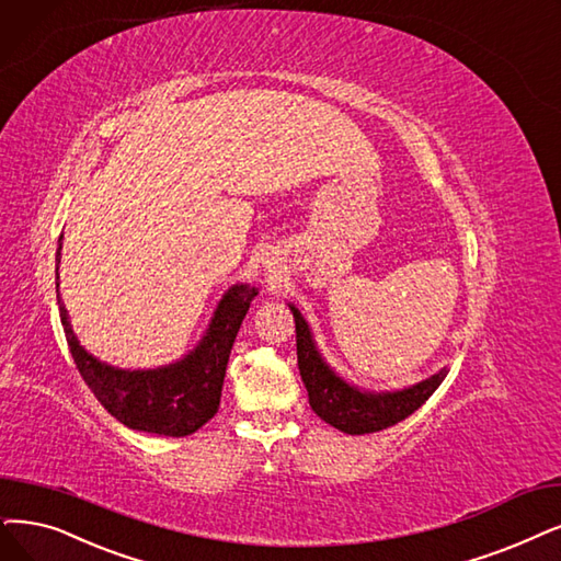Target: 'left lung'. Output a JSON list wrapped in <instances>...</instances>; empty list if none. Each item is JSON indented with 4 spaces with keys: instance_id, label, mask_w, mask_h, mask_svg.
Here are the masks:
<instances>
[{
    "instance_id": "obj_1",
    "label": "left lung",
    "mask_w": 561,
    "mask_h": 561,
    "mask_svg": "<svg viewBox=\"0 0 561 561\" xmlns=\"http://www.w3.org/2000/svg\"><path fill=\"white\" fill-rule=\"evenodd\" d=\"M289 310H293L295 316L299 373L308 391L310 408L320 419L331 423L333 428H339L347 435L377 433L389 428V425H396L402 419H408L435 393V389L444 382L446 373H449V368H442L437 375L396 393L358 391L343 382V379L322 362L301 312L295 306H289Z\"/></svg>"
}]
</instances>
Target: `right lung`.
<instances>
[{
  "label": "right lung",
  "mask_w": 561,
  "mask_h": 561,
  "mask_svg": "<svg viewBox=\"0 0 561 561\" xmlns=\"http://www.w3.org/2000/svg\"><path fill=\"white\" fill-rule=\"evenodd\" d=\"M61 260V237L57 249V266ZM59 293V274H57ZM255 287L234 285L220 299L209 331L182 362L156 370H119L105 366L80 347L61 299L59 318L73 362L101 405L133 431H145L168 437L195 433L218 412L222 379L237 331L249 312Z\"/></svg>",
  "instance_id": "1"
}]
</instances>
